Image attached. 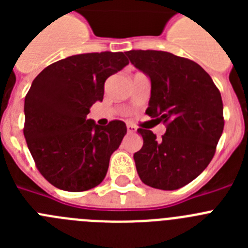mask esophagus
<instances>
[{
    "label": "esophagus",
    "instance_id": "34e87169",
    "mask_svg": "<svg viewBox=\"0 0 248 248\" xmlns=\"http://www.w3.org/2000/svg\"><path fill=\"white\" fill-rule=\"evenodd\" d=\"M126 129H128L129 134H131V133H135V130H137V129H135V126L133 125V124H128V125H126Z\"/></svg>",
    "mask_w": 248,
    "mask_h": 248
}]
</instances>
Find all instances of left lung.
<instances>
[{
  "label": "left lung",
  "instance_id": "8db88e82",
  "mask_svg": "<svg viewBox=\"0 0 248 248\" xmlns=\"http://www.w3.org/2000/svg\"><path fill=\"white\" fill-rule=\"evenodd\" d=\"M130 62L151 82L146 114L166 125L161 139L139 128L143 148L134 154L145 185L176 190L209 165L223 130L220 91L201 65L163 50H128Z\"/></svg>",
  "mask_w": 248,
  "mask_h": 248
}]
</instances>
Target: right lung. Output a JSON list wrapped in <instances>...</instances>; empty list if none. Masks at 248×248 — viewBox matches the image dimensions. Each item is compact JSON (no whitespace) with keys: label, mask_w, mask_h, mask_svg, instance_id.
<instances>
[{"label":"right lung","mask_w":248,"mask_h":248,"mask_svg":"<svg viewBox=\"0 0 248 248\" xmlns=\"http://www.w3.org/2000/svg\"><path fill=\"white\" fill-rule=\"evenodd\" d=\"M126 64L123 52L77 54L48 65L32 82L23 134L39 172L58 189L85 191L104 180L126 125L113 120L99 126L87 115L103 100L107 78Z\"/></svg>","instance_id":"right-lung-1"}]
</instances>
